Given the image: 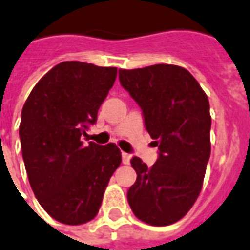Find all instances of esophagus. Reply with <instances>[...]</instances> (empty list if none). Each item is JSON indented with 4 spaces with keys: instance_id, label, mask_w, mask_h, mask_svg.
Returning a JSON list of instances; mask_svg holds the SVG:
<instances>
[{
    "instance_id": "obj_1",
    "label": "esophagus",
    "mask_w": 250,
    "mask_h": 250,
    "mask_svg": "<svg viewBox=\"0 0 250 250\" xmlns=\"http://www.w3.org/2000/svg\"><path fill=\"white\" fill-rule=\"evenodd\" d=\"M130 159H131L130 153L122 152V162H123V164H128V163H130Z\"/></svg>"
}]
</instances>
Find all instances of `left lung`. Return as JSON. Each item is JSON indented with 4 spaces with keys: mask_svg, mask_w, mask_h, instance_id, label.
Here are the masks:
<instances>
[{
    "mask_svg": "<svg viewBox=\"0 0 250 250\" xmlns=\"http://www.w3.org/2000/svg\"><path fill=\"white\" fill-rule=\"evenodd\" d=\"M119 81L140 107L159 149L152 167L131 159L138 177L127 192L128 204L149 225L176 223L200 193L209 160L208 98L189 71L173 64L119 70Z\"/></svg>",
    "mask_w": 250,
    "mask_h": 250,
    "instance_id": "8db88e82",
    "label": "left lung"
}]
</instances>
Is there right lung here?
Listing matches in <instances>:
<instances>
[{
	"label": "right lung",
	"mask_w": 250,
	"mask_h": 250,
	"mask_svg": "<svg viewBox=\"0 0 250 250\" xmlns=\"http://www.w3.org/2000/svg\"><path fill=\"white\" fill-rule=\"evenodd\" d=\"M115 78V67L62 62L37 83L23 104L20 139L27 177L42 208L59 223L79 225L94 219L122 162L114 143H84Z\"/></svg>",
	"instance_id": "right-lung-1"
}]
</instances>
